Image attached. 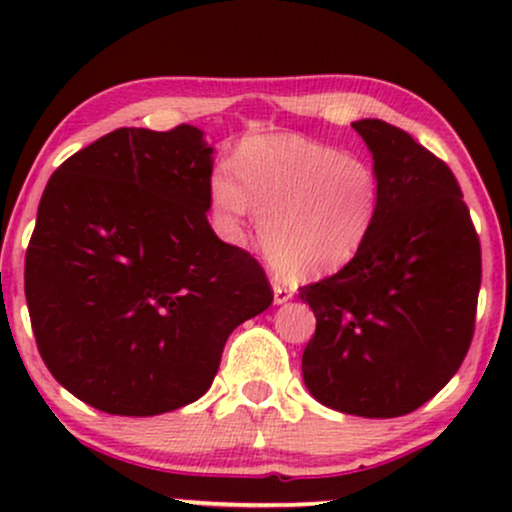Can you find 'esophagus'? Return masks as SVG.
Wrapping results in <instances>:
<instances>
[{
  "label": "esophagus",
  "mask_w": 512,
  "mask_h": 512,
  "mask_svg": "<svg viewBox=\"0 0 512 512\" xmlns=\"http://www.w3.org/2000/svg\"><path fill=\"white\" fill-rule=\"evenodd\" d=\"M293 296V291L289 289V286H284V284H274V303L279 305V303H286L289 301V298Z\"/></svg>",
  "instance_id": "esophagus-1"
}]
</instances>
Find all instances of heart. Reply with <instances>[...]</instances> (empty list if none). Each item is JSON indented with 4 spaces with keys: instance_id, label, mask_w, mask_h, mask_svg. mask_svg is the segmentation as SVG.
Wrapping results in <instances>:
<instances>
[{
    "instance_id": "obj_1",
    "label": "heart",
    "mask_w": 512,
    "mask_h": 512,
    "mask_svg": "<svg viewBox=\"0 0 512 512\" xmlns=\"http://www.w3.org/2000/svg\"><path fill=\"white\" fill-rule=\"evenodd\" d=\"M236 177L211 175L209 195L223 226L260 216L264 257L281 276L315 279L356 255L378 209V178L363 158L301 134H262L240 144Z\"/></svg>"
}]
</instances>
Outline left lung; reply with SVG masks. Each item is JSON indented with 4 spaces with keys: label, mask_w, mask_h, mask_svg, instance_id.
<instances>
[{
    "label": "left lung",
    "mask_w": 512,
    "mask_h": 512,
    "mask_svg": "<svg viewBox=\"0 0 512 512\" xmlns=\"http://www.w3.org/2000/svg\"><path fill=\"white\" fill-rule=\"evenodd\" d=\"M354 129L373 154L378 209L337 274L301 286L315 313L303 380L342 414L395 419L462 366L474 337L481 245L452 170L383 120Z\"/></svg>",
    "instance_id": "obj_1"
}]
</instances>
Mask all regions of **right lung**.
Here are the masks:
<instances>
[{"instance_id": "1", "label": "right lung", "mask_w": 512, "mask_h": 512, "mask_svg": "<svg viewBox=\"0 0 512 512\" xmlns=\"http://www.w3.org/2000/svg\"><path fill=\"white\" fill-rule=\"evenodd\" d=\"M202 129L120 127L52 173L26 250L40 356L81 402L156 416L211 387L228 334L274 301L260 262L211 231Z\"/></svg>"}]
</instances>
